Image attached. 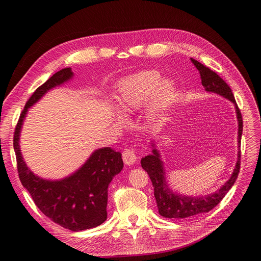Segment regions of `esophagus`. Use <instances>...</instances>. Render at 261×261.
Masks as SVG:
<instances>
[{
  "label": "esophagus",
  "mask_w": 261,
  "mask_h": 261,
  "mask_svg": "<svg viewBox=\"0 0 261 261\" xmlns=\"http://www.w3.org/2000/svg\"><path fill=\"white\" fill-rule=\"evenodd\" d=\"M138 156L136 154V151L133 148H126L123 151V161L126 165H133L136 163Z\"/></svg>",
  "instance_id": "34e87169"
}]
</instances>
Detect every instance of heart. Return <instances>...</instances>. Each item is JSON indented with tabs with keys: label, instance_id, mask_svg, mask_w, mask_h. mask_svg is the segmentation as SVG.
Instances as JSON below:
<instances>
[{
	"label": "heart",
	"instance_id": "b5f03b06",
	"mask_svg": "<svg viewBox=\"0 0 261 261\" xmlns=\"http://www.w3.org/2000/svg\"><path fill=\"white\" fill-rule=\"evenodd\" d=\"M178 87L175 81L163 79L159 71H142L119 84L116 103L124 113L137 111L147 102V114L152 121H159L170 110L177 99ZM118 120L124 122V118Z\"/></svg>",
	"mask_w": 261,
	"mask_h": 261
}]
</instances>
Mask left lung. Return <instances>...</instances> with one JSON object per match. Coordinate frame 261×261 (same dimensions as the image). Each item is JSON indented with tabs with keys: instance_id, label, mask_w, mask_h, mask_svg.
I'll use <instances>...</instances> for the list:
<instances>
[{
	"instance_id": "8db88e82",
	"label": "left lung",
	"mask_w": 261,
	"mask_h": 261,
	"mask_svg": "<svg viewBox=\"0 0 261 261\" xmlns=\"http://www.w3.org/2000/svg\"><path fill=\"white\" fill-rule=\"evenodd\" d=\"M192 64L195 68L199 70L202 85L204 86L206 92L215 93L227 98L236 107L237 119L239 124V132H238V143H239V151H238V161L234 167V170L230 177L229 180L222 185V187L216 192L202 195V196H188L182 195L173 191L167 185L164 163L161 159V154L159 150L155 148V143L152 141V153L141 159V167L148 173L152 186L154 189V196L158 205V210L161 216L165 218H188L195 215L204 214L212 211L215 206H217L220 201L223 199L224 195L234 185L241 165V137L242 132H243V120H242V114L239 109V107L236 102L234 96L231 91L229 85L213 70L205 67L195 59L191 58Z\"/></svg>"
}]
</instances>
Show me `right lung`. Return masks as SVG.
Returning a JSON list of instances; mask_svg holds the SVG:
<instances>
[{
  "mask_svg": "<svg viewBox=\"0 0 261 261\" xmlns=\"http://www.w3.org/2000/svg\"><path fill=\"white\" fill-rule=\"evenodd\" d=\"M73 77L71 68H65L37 88L27 101L14 134L17 169L22 186L40 211L59 226L82 231L99 226L107 219L108 187L123 169L120 152L107 147L95 150L85 163L70 176L49 180L34 175L23 161L19 146L20 132L28 109L51 88Z\"/></svg>",
  "mask_w": 261,
  "mask_h": 261,
  "instance_id": "right-lung-1",
  "label": "right lung"
}]
</instances>
